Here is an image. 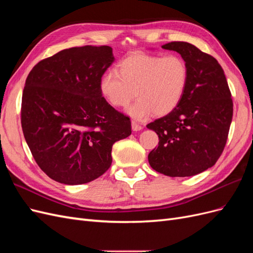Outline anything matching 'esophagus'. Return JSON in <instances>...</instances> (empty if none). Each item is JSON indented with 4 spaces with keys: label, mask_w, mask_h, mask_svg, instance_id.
I'll return each instance as SVG.
<instances>
[{
    "label": "esophagus",
    "mask_w": 253,
    "mask_h": 253,
    "mask_svg": "<svg viewBox=\"0 0 253 253\" xmlns=\"http://www.w3.org/2000/svg\"><path fill=\"white\" fill-rule=\"evenodd\" d=\"M132 128H133V131H140V129H142V126L139 125V124H137L136 121H132Z\"/></svg>",
    "instance_id": "obj_1"
}]
</instances>
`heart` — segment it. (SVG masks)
I'll list each match as a JSON object with an SVG mask.
<instances>
[{"label": "heart", "mask_w": 253, "mask_h": 253, "mask_svg": "<svg viewBox=\"0 0 253 253\" xmlns=\"http://www.w3.org/2000/svg\"><path fill=\"white\" fill-rule=\"evenodd\" d=\"M188 82L189 68L180 56L139 51L121 60L117 72H106L99 87L114 108H126L138 97L128 113L136 119H144L154 113L165 116L177 108Z\"/></svg>", "instance_id": "heart-1"}]
</instances>
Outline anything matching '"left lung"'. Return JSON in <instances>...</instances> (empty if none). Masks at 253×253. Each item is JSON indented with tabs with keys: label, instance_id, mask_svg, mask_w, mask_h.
<instances>
[{
	"label": "left lung",
	"instance_id": "8db88e82",
	"mask_svg": "<svg viewBox=\"0 0 253 253\" xmlns=\"http://www.w3.org/2000/svg\"><path fill=\"white\" fill-rule=\"evenodd\" d=\"M162 47L180 53L189 82L177 108L147 126L159 138L149 164L171 177L193 176L215 165L224 151L233 115L231 91L215 58L187 42Z\"/></svg>",
	"mask_w": 253,
	"mask_h": 253
}]
</instances>
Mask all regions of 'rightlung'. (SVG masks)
Returning <instances> with one entry per match:
<instances>
[{
	"label": "right lung",
	"instance_id": "1",
	"mask_svg": "<svg viewBox=\"0 0 253 253\" xmlns=\"http://www.w3.org/2000/svg\"><path fill=\"white\" fill-rule=\"evenodd\" d=\"M113 62L112 47L85 45L43 59L28 74L22 129L36 163L51 179L81 185L98 178L112 165L113 144L131 135V120L99 87Z\"/></svg>",
	"mask_w": 253,
	"mask_h": 253
}]
</instances>
